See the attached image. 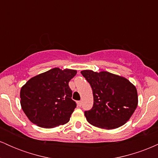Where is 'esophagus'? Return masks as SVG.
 Segmentation results:
<instances>
[{
    "label": "esophagus",
    "instance_id": "esophagus-1",
    "mask_svg": "<svg viewBox=\"0 0 158 158\" xmlns=\"http://www.w3.org/2000/svg\"><path fill=\"white\" fill-rule=\"evenodd\" d=\"M77 106L79 107L81 106V101H78L77 102Z\"/></svg>",
    "mask_w": 158,
    "mask_h": 158
}]
</instances>
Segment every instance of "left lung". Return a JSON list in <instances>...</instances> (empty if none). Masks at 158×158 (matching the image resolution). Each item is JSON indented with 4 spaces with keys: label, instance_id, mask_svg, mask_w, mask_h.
<instances>
[{
    "label": "left lung",
    "instance_id": "obj_1",
    "mask_svg": "<svg viewBox=\"0 0 158 158\" xmlns=\"http://www.w3.org/2000/svg\"><path fill=\"white\" fill-rule=\"evenodd\" d=\"M89 82L94 96L91 110L85 112L87 121L102 129H114L123 126L138 104L136 87L126 78L107 71L81 70Z\"/></svg>",
    "mask_w": 158,
    "mask_h": 158
}]
</instances>
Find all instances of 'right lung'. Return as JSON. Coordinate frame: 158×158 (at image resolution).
Wrapping results in <instances>:
<instances>
[{"label": "right lung", "mask_w": 158, "mask_h": 158, "mask_svg": "<svg viewBox=\"0 0 158 158\" xmlns=\"http://www.w3.org/2000/svg\"><path fill=\"white\" fill-rule=\"evenodd\" d=\"M77 73L72 69L52 68L32 77L21 87V106L30 122L45 128L69 122L77 104L71 99L68 83Z\"/></svg>", "instance_id": "1"}]
</instances>
